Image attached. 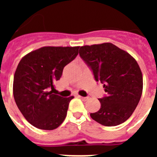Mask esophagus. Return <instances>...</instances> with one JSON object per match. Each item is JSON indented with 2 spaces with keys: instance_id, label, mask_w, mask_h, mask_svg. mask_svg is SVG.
I'll return each instance as SVG.
<instances>
[{
  "instance_id": "esophagus-1",
  "label": "esophagus",
  "mask_w": 157,
  "mask_h": 157,
  "mask_svg": "<svg viewBox=\"0 0 157 157\" xmlns=\"http://www.w3.org/2000/svg\"><path fill=\"white\" fill-rule=\"evenodd\" d=\"M78 98H79L80 99L83 100V101H87V100L89 99L88 97H81V96H78Z\"/></svg>"
}]
</instances>
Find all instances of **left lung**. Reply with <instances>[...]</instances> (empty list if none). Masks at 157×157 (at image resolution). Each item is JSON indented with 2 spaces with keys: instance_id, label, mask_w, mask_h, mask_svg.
<instances>
[{
  "instance_id": "left-lung-1",
  "label": "left lung",
  "mask_w": 157,
  "mask_h": 157,
  "mask_svg": "<svg viewBox=\"0 0 157 157\" xmlns=\"http://www.w3.org/2000/svg\"><path fill=\"white\" fill-rule=\"evenodd\" d=\"M79 55L107 93L99 99L101 109L90 113L91 118L106 127L124 123L142 94L143 78L138 63L128 52L109 42L81 46Z\"/></svg>"
}]
</instances>
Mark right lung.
Wrapping results in <instances>:
<instances>
[{"label": "right lung", "instance_id": "add662e5", "mask_svg": "<svg viewBox=\"0 0 157 157\" xmlns=\"http://www.w3.org/2000/svg\"><path fill=\"white\" fill-rule=\"evenodd\" d=\"M79 46H45L29 52L17 66L13 96L23 116L41 130L57 128L66 118L71 100L52 94L63 67L78 54Z\"/></svg>", "mask_w": 157, "mask_h": 157}]
</instances>
